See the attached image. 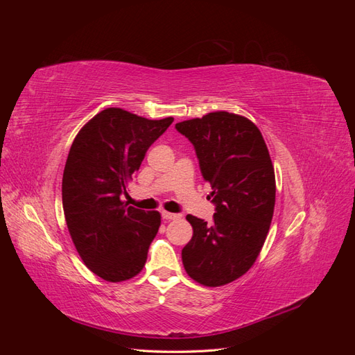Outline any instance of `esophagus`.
Returning a JSON list of instances; mask_svg holds the SVG:
<instances>
[{
    "label": "esophagus",
    "mask_w": 355,
    "mask_h": 355,
    "mask_svg": "<svg viewBox=\"0 0 355 355\" xmlns=\"http://www.w3.org/2000/svg\"><path fill=\"white\" fill-rule=\"evenodd\" d=\"M161 216H163V219H166V220L179 219V218H180L179 214H176V213H170V211H163V213H161Z\"/></svg>",
    "instance_id": "obj_1"
}]
</instances>
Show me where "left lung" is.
Wrapping results in <instances>:
<instances>
[{"label": "left lung", "instance_id": "left-lung-1", "mask_svg": "<svg viewBox=\"0 0 355 355\" xmlns=\"http://www.w3.org/2000/svg\"><path fill=\"white\" fill-rule=\"evenodd\" d=\"M176 130L194 145L216 210L211 225L188 214L194 234L182 262L202 286L228 284L250 270L270 231L275 204L270 153L259 128L225 111L178 123Z\"/></svg>", "mask_w": 355, "mask_h": 355}]
</instances>
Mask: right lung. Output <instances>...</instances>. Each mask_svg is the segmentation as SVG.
<instances>
[{"mask_svg":"<svg viewBox=\"0 0 355 355\" xmlns=\"http://www.w3.org/2000/svg\"><path fill=\"white\" fill-rule=\"evenodd\" d=\"M171 123V116L148 120L106 108L73 139L62 179L63 213L85 266L106 282L128 280L145 266L161 216L127 206L121 197Z\"/></svg>","mask_w":355,"mask_h":355,"instance_id":"1","label":"right lung"}]
</instances>
